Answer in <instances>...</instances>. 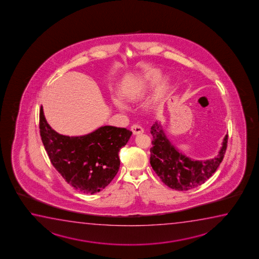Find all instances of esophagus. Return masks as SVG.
<instances>
[{
    "mask_svg": "<svg viewBox=\"0 0 259 259\" xmlns=\"http://www.w3.org/2000/svg\"><path fill=\"white\" fill-rule=\"evenodd\" d=\"M131 130L134 135H140V134H143V133H144V129H143V127H142V126H140L138 124H134V125H132Z\"/></svg>",
    "mask_w": 259,
    "mask_h": 259,
    "instance_id": "1",
    "label": "esophagus"
}]
</instances>
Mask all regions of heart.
Wrapping results in <instances>:
<instances>
[{
    "instance_id": "obj_1",
    "label": "heart",
    "mask_w": 259,
    "mask_h": 259,
    "mask_svg": "<svg viewBox=\"0 0 259 259\" xmlns=\"http://www.w3.org/2000/svg\"><path fill=\"white\" fill-rule=\"evenodd\" d=\"M158 80H159V77L156 74H153L150 78H148L147 81H145V82H140V83L126 88L123 92V95L129 100H139L144 95V93L147 92L149 84L156 83ZM114 103H115V107H117L121 110H124L127 108L125 104L123 103V101L119 99H115Z\"/></svg>"
}]
</instances>
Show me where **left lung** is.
I'll list each match as a JSON object with an SVG mask.
<instances>
[{
  "label": "left lung",
  "mask_w": 259,
  "mask_h": 259,
  "mask_svg": "<svg viewBox=\"0 0 259 259\" xmlns=\"http://www.w3.org/2000/svg\"><path fill=\"white\" fill-rule=\"evenodd\" d=\"M150 163L156 174L167 187L187 191L204 183L216 171L227 149L228 135L223 139L218 155L207 160H194L177 150L165 136L158 122L152 124Z\"/></svg>",
  "instance_id": "8db88e82"
}]
</instances>
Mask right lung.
<instances>
[{"instance_id":"add662e5","label":"right lung","mask_w":259,"mask_h":259,"mask_svg":"<svg viewBox=\"0 0 259 259\" xmlns=\"http://www.w3.org/2000/svg\"><path fill=\"white\" fill-rule=\"evenodd\" d=\"M41 140L53 166L77 191L93 195L103 190L118 171L120 149L127 144L132 132L105 125L81 136L56 133L39 112Z\"/></svg>"}]
</instances>
